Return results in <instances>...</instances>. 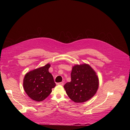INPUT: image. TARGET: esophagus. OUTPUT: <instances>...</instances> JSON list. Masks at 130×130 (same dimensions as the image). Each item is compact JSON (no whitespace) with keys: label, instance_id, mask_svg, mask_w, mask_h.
<instances>
[{"label":"esophagus","instance_id":"34e87169","mask_svg":"<svg viewBox=\"0 0 130 130\" xmlns=\"http://www.w3.org/2000/svg\"><path fill=\"white\" fill-rule=\"evenodd\" d=\"M57 84L60 85H63L64 83H63V82H59V83H58Z\"/></svg>","mask_w":130,"mask_h":130}]
</instances>
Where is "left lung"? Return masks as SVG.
Returning <instances> with one entry per match:
<instances>
[{"mask_svg": "<svg viewBox=\"0 0 130 130\" xmlns=\"http://www.w3.org/2000/svg\"><path fill=\"white\" fill-rule=\"evenodd\" d=\"M99 80L95 71L87 64L77 65L73 67L71 81L64 87L67 95L74 102H84L96 93Z\"/></svg>", "mask_w": 130, "mask_h": 130, "instance_id": "8db88e82", "label": "left lung"}]
</instances>
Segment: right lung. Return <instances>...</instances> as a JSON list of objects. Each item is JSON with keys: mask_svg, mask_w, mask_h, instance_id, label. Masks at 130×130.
Here are the masks:
<instances>
[{"mask_svg": "<svg viewBox=\"0 0 130 130\" xmlns=\"http://www.w3.org/2000/svg\"><path fill=\"white\" fill-rule=\"evenodd\" d=\"M50 65L34 69L27 73L24 79L23 86L28 96L36 101L45 99L55 86L52 75L48 69Z\"/></svg>", "mask_w": 130, "mask_h": 130, "instance_id": "add662e5", "label": "right lung"}]
</instances>
